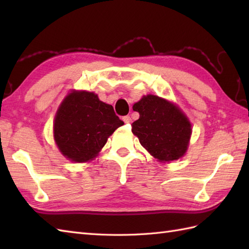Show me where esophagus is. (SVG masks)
<instances>
[{
  "label": "esophagus",
  "instance_id": "1",
  "mask_svg": "<svg viewBox=\"0 0 249 249\" xmlns=\"http://www.w3.org/2000/svg\"><path fill=\"white\" fill-rule=\"evenodd\" d=\"M123 121H124V123H125V124H129L130 122H131L130 116H129V115H125V116H123Z\"/></svg>",
  "mask_w": 249,
  "mask_h": 249
}]
</instances>
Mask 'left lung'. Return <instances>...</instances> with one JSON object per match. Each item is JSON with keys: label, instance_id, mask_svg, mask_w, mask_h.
Masks as SVG:
<instances>
[{"label": "left lung", "instance_id": "8db88e82", "mask_svg": "<svg viewBox=\"0 0 249 249\" xmlns=\"http://www.w3.org/2000/svg\"><path fill=\"white\" fill-rule=\"evenodd\" d=\"M133 109L140 116L131 124V131L153 157L169 162L184 156L192 124L178 106L155 95H146Z\"/></svg>", "mask_w": 249, "mask_h": 249}]
</instances>
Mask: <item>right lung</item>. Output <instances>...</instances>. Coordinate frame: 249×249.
Wrapping results in <instances>:
<instances>
[{
    "instance_id": "add662e5",
    "label": "right lung",
    "mask_w": 249,
    "mask_h": 249,
    "mask_svg": "<svg viewBox=\"0 0 249 249\" xmlns=\"http://www.w3.org/2000/svg\"><path fill=\"white\" fill-rule=\"evenodd\" d=\"M124 122L111 105L95 93L72 91L63 100L54 118L53 137L60 152L75 162L92 160L109 137Z\"/></svg>"
}]
</instances>
